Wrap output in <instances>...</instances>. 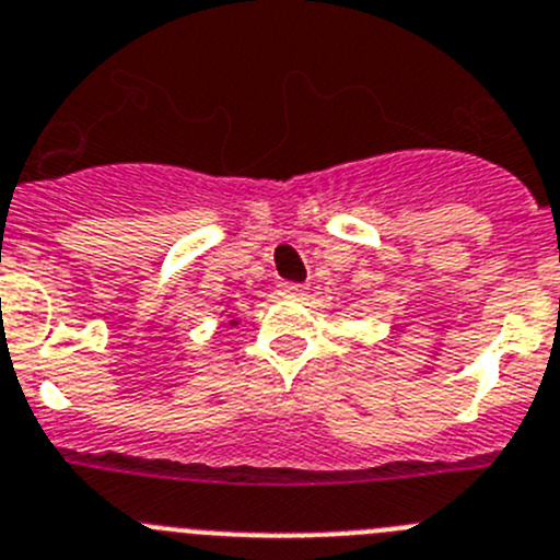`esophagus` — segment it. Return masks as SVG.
I'll list each match as a JSON object with an SVG mask.
<instances>
[{
    "instance_id": "esophagus-1",
    "label": "esophagus",
    "mask_w": 560,
    "mask_h": 560,
    "mask_svg": "<svg viewBox=\"0 0 560 560\" xmlns=\"http://www.w3.org/2000/svg\"><path fill=\"white\" fill-rule=\"evenodd\" d=\"M280 294L291 296V300H302V296H307V285H300V283H280Z\"/></svg>"
}]
</instances>
